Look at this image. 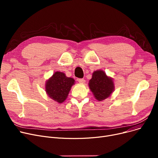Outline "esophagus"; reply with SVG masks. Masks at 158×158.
I'll list each match as a JSON object with an SVG mask.
<instances>
[{
    "mask_svg": "<svg viewBox=\"0 0 158 158\" xmlns=\"http://www.w3.org/2000/svg\"><path fill=\"white\" fill-rule=\"evenodd\" d=\"M78 82L80 83H85V80L83 79V78H78Z\"/></svg>",
    "mask_w": 158,
    "mask_h": 158,
    "instance_id": "esophagus-1",
    "label": "esophagus"
}]
</instances>
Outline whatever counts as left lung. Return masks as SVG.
<instances>
[{
    "label": "left lung",
    "instance_id": "8db88e82",
    "mask_svg": "<svg viewBox=\"0 0 158 158\" xmlns=\"http://www.w3.org/2000/svg\"><path fill=\"white\" fill-rule=\"evenodd\" d=\"M89 85L94 97L98 101H102L108 98L114 90V84L112 79L108 77L104 71H96L92 74Z\"/></svg>",
    "mask_w": 158,
    "mask_h": 158
}]
</instances>
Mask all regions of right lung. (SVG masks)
<instances>
[{
    "mask_svg": "<svg viewBox=\"0 0 158 158\" xmlns=\"http://www.w3.org/2000/svg\"><path fill=\"white\" fill-rule=\"evenodd\" d=\"M75 80L62 72H55L46 83V92L49 97L59 103L67 98Z\"/></svg>",
    "mask_w": 158,
    "mask_h": 158,
    "instance_id": "right-lung-1",
    "label": "right lung"
}]
</instances>
